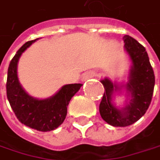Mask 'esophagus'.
<instances>
[{
	"label": "esophagus",
	"mask_w": 160,
	"mask_h": 160,
	"mask_svg": "<svg viewBox=\"0 0 160 160\" xmlns=\"http://www.w3.org/2000/svg\"><path fill=\"white\" fill-rule=\"evenodd\" d=\"M94 76V74L92 73V72H87V73H85V74H83V80H88V79H90V78H92Z\"/></svg>",
	"instance_id": "esophagus-1"
}]
</instances>
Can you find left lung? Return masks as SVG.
<instances>
[{
	"instance_id": "obj_1",
	"label": "left lung",
	"mask_w": 160,
	"mask_h": 160,
	"mask_svg": "<svg viewBox=\"0 0 160 160\" xmlns=\"http://www.w3.org/2000/svg\"><path fill=\"white\" fill-rule=\"evenodd\" d=\"M124 47L132 62L127 89L132 94L129 106L123 110L117 109L112 104V93L118 90L108 79L101 80L105 92L99 106L102 118L114 127H126L140 119L148 109L155 86V75L144 46L135 39L126 35L123 37Z\"/></svg>"
}]
</instances>
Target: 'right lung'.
<instances>
[{"label": "right lung", "instance_id": "obj_1", "mask_svg": "<svg viewBox=\"0 0 160 160\" xmlns=\"http://www.w3.org/2000/svg\"><path fill=\"white\" fill-rule=\"evenodd\" d=\"M35 41L27 42L11 60L7 73L6 93L9 104L21 123L40 132H50L63 123L69 101L82 84L65 85L52 97L44 100H38L29 96L18 81L16 68L22 52Z\"/></svg>", "mask_w": 160, "mask_h": 160}]
</instances>
